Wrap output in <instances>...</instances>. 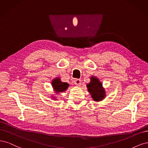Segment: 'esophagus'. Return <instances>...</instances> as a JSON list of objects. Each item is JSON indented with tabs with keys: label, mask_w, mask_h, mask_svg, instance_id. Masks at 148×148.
I'll list each match as a JSON object with an SVG mask.
<instances>
[{
	"label": "esophagus",
	"mask_w": 148,
	"mask_h": 148,
	"mask_svg": "<svg viewBox=\"0 0 148 148\" xmlns=\"http://www.w3.org/2000/svg\"><path fill=\"white\" fill-rule=\"evenodd\" d=\"M74 82L75 85H78V86H79V85H81V80L79 79H75L74 80Z\"/></svg>",
	"instance_id": "34e87169"
}]
</instances>
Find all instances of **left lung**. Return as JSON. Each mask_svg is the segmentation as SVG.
Wrapping results in <instances>:
<instances>
[{
  "instance_id": "1",
  "label": "left lung",
  "mask_w": 148,
  "mask_h": 148,
  "mask_svg": "<svg viewBox=\"0 0 148 148\" xmlns=\"http://www.w3.org/2000/svg\"><path fill=\"white\" fill-rule=\"evenodd\" d=\"M87 87L94 101H101L105 97V90L103 88V84L97 77H92L91 82L87 84Z\"/></svg>"
}]
</instances>
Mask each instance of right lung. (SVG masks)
Segmentation results:
<instances>
[{
	"instance_id": "add662e5",
	"label": "right lung",
	"mask_w": 148,
	"mask_h": 148,
	"mask_svg": "<svg viewBox=\"0 0 148 148\" xmlns=\"http://www.w3.org/2000/svg\"><path fill=\"white\" fill-rule=\"evenodd\" d=\"M52 87L56 93L63 92L67 89L69 87V84L66 82H63L60 80V78H56L52 81Z\"/></svg>"
}]
</instances>
